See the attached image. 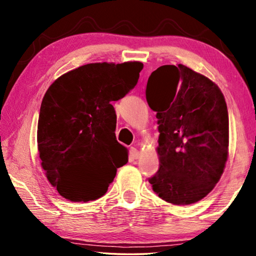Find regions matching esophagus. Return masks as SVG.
<instances>
[{
  "label": "esophagus",
  "instance_id": "34e87169",
  "mask_svg": "<svg viewBox=\"0 0 256 256\" xmlns=\"http://www.w3.org/2000/svg\"><path fill=\"white\" fill-rule=\"evenodd\" d=\"M138 149L136 148H134V146H132L131 149H130V154H128V157H130V159L131 160H134V159H138Z\"/></svg>",
  "mask_w": 256,
  "mask_h": 256
}]
</instances>
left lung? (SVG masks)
I'll use <instances>...</instances> for the list:
<instances>
[{"label":"left lung","instance_id":"left-lung-1","mask_svg":"<svg viewBox=\"0 0 256 256\" xmlns=\"http://www.w3.org/2000/svg\"><path fill=\"white\" fill-rule=\"evenodd\" d=\"M157 112L159 170L149 183L176 206L202 200L222 177L228 157L229 118L218 86L178 64L151 73L146 89Z\"/></svg>","mask_w":256,"mask_h":256}]
</instances>
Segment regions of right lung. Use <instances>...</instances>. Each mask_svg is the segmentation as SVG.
Returning a JSON list of instances; mask_svg holds the SVG:
<instances>
[{
	"mask_svg": "<svg viewBox=\"0 0 256 256\" xmlns=\"http://www.w3.org/2000/svg\"><path fill=\"white\" fill-rule=\"evenodd\" d=\"M141 62L92 63L55 80L42 98L37 142L42 167L58 192L73 202L97 200L128 162L116 140L112 102L136 86Z\"/></svg>",
	"mask_w": 256,
	"mask_h": 256,
	"instance_id": "add662e5",
	"label": "right lung"
}]
</instances>
